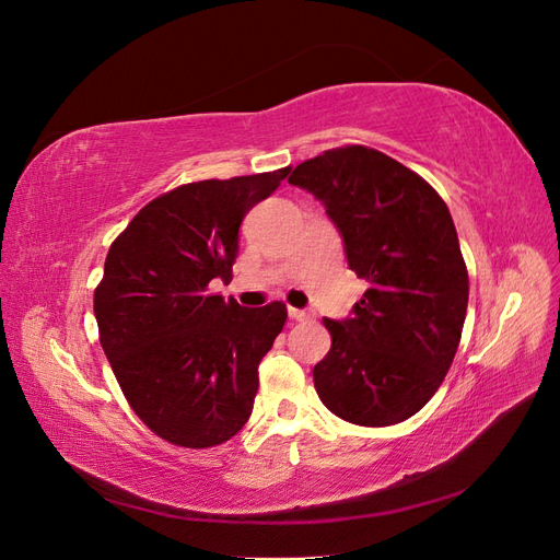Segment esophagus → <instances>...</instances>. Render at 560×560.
Listing matches in <instances>:
<instances>
[{
  "instance_id": "esophagus-1",
  "label": "esophagus",
  "mask_w": 560,
  "mask_h": 560,
  "mask_svg": "<svg viewBox=\"0 0 560 560\" xmlns=\"http://www.w3.org/2000/svg\"><path fill=\"white\" fill-rule=\"evenodd\" d=\"M287 313H290V317H292V319H296V322H301V319H308V317H311V313L301 311V308H290Z\"/></svg>"
}]
</instances>
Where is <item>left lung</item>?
I'll use <instances>...</instances> for the list:
<instances>
[{"instance_id": "left-lung-1", "label": "left lung", "mask_w": 560, "mask_h": 560, "mask_svg": "<svg viewBox=\"0 0 560 560\" xmlns=\"http://www.w3.org/2000/svg\"><path fill=\"white\" fill-rule=\"evenodd\" d=\"M290 184L313 194L369 282L346 319L325 317L331 350L313 369L331 413L395 425L442 385L467 315L469 280L453 217L432 186L360 144L303 161Z\"/></svg>"}]
</instances>
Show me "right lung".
I'll list each match as a JSON object with an SVG mask.
<instances>
[{
  "label": "right lung",
  "mask_w": 560,
  "mask_h": 560,
  "mask_svg": "<svg viewBox=\"0 0 560 560\" xmlns=\"http://www.w3.org/2000/svg\"><path fill=\"white\" fill-rule=\"evenodd\" d=\"M287 175L290 167L177 186L109 247L93 301L100 343L132 411L165 442L210 448L249 420L259 362L287 308H243L212 284L231 280L245 214Z\"/></svg>",
  "instance_id": "right-lung-1"
}]
</instances>
